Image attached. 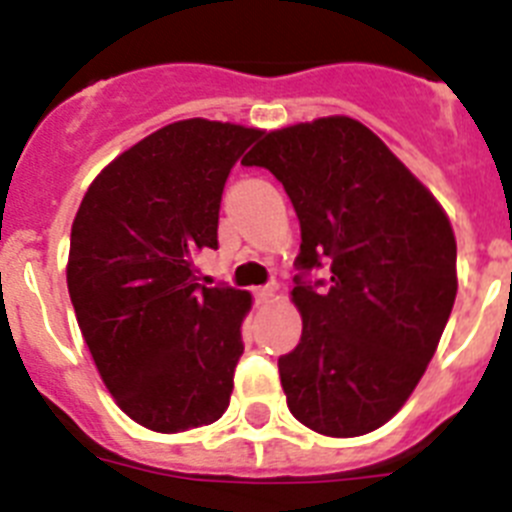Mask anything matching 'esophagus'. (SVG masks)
<instances>
[{
	"label": "esophagus",
	"instance_id": "34e87169",
	"mask_svg": "<svg viewBox=\"0 0 512 512\" xmlns=\"http://www.w3.org/2000/svg\"><path fill=\"white\" fill-rule=\"evenodd\" d=\"M253 295H256V300L259 302H269L271 297L277 295V284L271 282V284H266V287H256L253 289Z\"/></svg>",
	"mask_w": 512,
	"mask_h": 512
}]
</instances>
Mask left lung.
Returning <instances> with one entry per match:
<instances>
[{"instance_id":"8db88e82","label":"left lung","mask_w":512,"mask_h":512,"mask_svg":"<svg viewBox=\"0 0 512 512\" xmlns=\"http://www.w3.org/2000/svg\"><path fill=\"white\" fill-rule=\"evenodd\" d=\"M243 164L277 176L300 220L302 338L279 356L289 410L323 436L377 431L420 382L454 307L449 217L351 117L266 133ZM323 263L331 277L307 280Z\"/></svg>"}]
</instances>
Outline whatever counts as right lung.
<instances>
[{"instance_id":"obj_1","label":"right lung","mask_w":512,"mask_h":512,"mask_svg":"<svg viewBox=\"0 0 512 512\" xmlns=\"http://www.w3.org/2000/svg\"><path fill=\"white\" fill-rule=\"evenodd\" d=\"M261 130L171 122L104 166L71 225V305L99 377L135 423L179 433L228 410L251 295L197 284L230 169Z\"/></svg>"}]
</instances>
